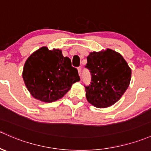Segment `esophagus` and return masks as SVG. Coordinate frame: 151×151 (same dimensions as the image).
Returning <instances> with one entry per match:
<instances>
[{
	"mask_svg": "<svg viewBox=\"0 0 151 151\" xmlns=\"http://www.w3.org/2000/svg\"><path fill=\"white\" fill-rule=\"evenodd\" d=\"M78 71L79 76H81V67H78Z\"/></svg>",
	"mask_w": 151,
	"mask_h": 151,
	"instance_id": "34e87169",
	"label": "esophagus"
}]
</instances>
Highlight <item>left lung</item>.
I'll list each match as a JSON object with an SVG mask.
<instances>
[{
  "label": "left lung",
  "instance_id": "1",
  "mask_svg": "<svg viewBox=\"0 0 151 151\" xmlns=\"http://www.w3.org/2000/svg\"><path fill=\"white\" fill-rule=\"evenodd\" d=\"M86 68L91 82L84 86L89 103L97 108L111 106L126 91L131 79V69L119 53L111 49L93 52L87 57Z\"/></svg>",
  "mask_w": 151,
  "mask_h": 151
}]
</instances>
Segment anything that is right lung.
<instances>
[{
  "label": "right lung",
  "instance_id": "obj_1",
  "mask_svg": "<svg viewBox=\"0 0 151 151\" xmlns=\"http://www.w3.org/2000/svg\"><path fill=\"white\" fill-rule=\"evenodd\" d=\"M23 79L34 98L50 103L64 96L73 83L79 81L78 70L58 49L42 47L32 53L24 64Z\"/></svg>",
  "mask_w": 151,
  "mask_h": 151
}]
</instances>
